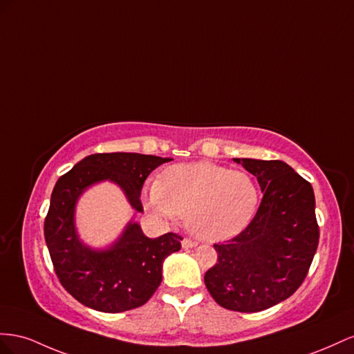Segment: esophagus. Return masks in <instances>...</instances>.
Returning <instances> with one entry per match:
<instances>
[{
	"label": "esophagus",
	"mask_w": 354,
	"mask_h": 354,
	"mask_svg": "<svg viewBox=\"0 0 354 354\" xmlns=\"http://www.w3.org/2000/svg\"><path fill=\"white\" fill-rule=\"evenodd\" d=\"M197 246V241H194V240H191V239H184L183 240V248H196Z\"/></svg>",
	"instance_id": "esophagus-1"
}]
</instances>
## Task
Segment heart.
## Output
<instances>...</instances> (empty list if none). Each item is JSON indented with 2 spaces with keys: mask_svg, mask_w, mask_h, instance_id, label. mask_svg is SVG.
<instances>
[{
  "mask_svg": "<svg viewBox=\"0 0 354 354\" xmlns=\"http://www.w3.org/2000/svg\"><path fill=\"white\" fill-rule=\"evenodd\" d=\"M259 193L245 171L207 161L175 165L148 188L147 206L157 216L187 218L191 233L218 241L239 234L255 215Z\"/></svg>",
  "mask_w": 354,
  "mask_h": 354,
  "instance_id": "heart-1",
  "label": "heart"
}]
</instances>
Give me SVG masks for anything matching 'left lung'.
Here are the masks:
<instances>
[{
  "mask_svg": "<svg viewBox=\"0 0 354 354\" xmlns=\"http://www.w3.org/2000/svg\"><path fill=\"white\" fill-rule=\"evenodd\" d=\"M255 175L262 200L249 225L215 243L218 262L205 283L221 307L257 313L289 298L302 285L319 245L313 187L280 160L234 158Z\"/></svg>",
  "mask_w": 354,
  "mask_h": 354,
  "instance_id": "obj_1",
  "label": "left lung"
}]
</instances>
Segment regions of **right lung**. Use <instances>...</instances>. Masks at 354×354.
Returning a JSON list of instances; mask_svg holds the SVG:
<instances>
[{
    "mask_svg": "<svg viewBox=\"0 0 354 354\" xmlns=\"http://www.w3.org/2000/svg\"><path fill=\"white\" fill-rule=\"evenodd\" d=\"M170 158L136 153H104L83 158L57 179L44 221V237L55 272L68 294L104 313L144 306L161 283L163 261L180 249L183 237L167 233L148 239L130 222L108 250H92L78 240L74 225L77 198L92 184L113 180L138 212L148 175Z\"/></svg>",
    "mask_w": 354,
    "mask_h": 354,
    "instance_id": "1",
    "label": "right lung"
}]
</instances>
